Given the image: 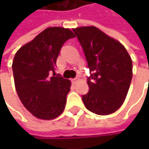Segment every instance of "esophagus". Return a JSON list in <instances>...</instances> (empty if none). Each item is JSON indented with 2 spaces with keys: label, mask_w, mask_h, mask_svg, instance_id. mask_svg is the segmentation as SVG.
Instances as JSON below:
<instances>
[{
  "label": "esophagus",
  "mask_w": 149,
  "mask_h": 149,
  "mask_svg": "<svg viewBox=\"0 0 149 149\" xmlns=\"http://www.w3.org/2000/svg\"><path fill=\"white\" fill-rule=\"evenodd\" d=\"M78 77H76V78H73L72 80V84H77V82H78Z\"/></svg>",
  "instance_id": "34e87169"
}]
</instances>
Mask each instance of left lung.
I'll use <instances>...</instances> for the list:
<instances>
[{"instance_id": "1", "label": "left lung", "mask_w": 149, "mask_h": 149, "mask_svg": "<svg viewBox=\"0 0 149 149\" xmlns=\"http://www.w3.org/2000/svg\"><path fill=\"white\" fill-rule=\"evenodd\" d=\"M84 49L91 76L90 91L82 97L87 109L106 116L116 112L123 104L132 79V59L118 40L96 26L72 29Z\"/></svg>"}]
</instances>
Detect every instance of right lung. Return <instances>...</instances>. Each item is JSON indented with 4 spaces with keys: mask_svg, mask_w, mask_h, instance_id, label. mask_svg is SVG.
Returning <instances> with one entry per match:
<instances>
[{
    "mask_svg": "<svg viewBox=\"0 0 149 149\" xmlns=\"http://www.w3.org/2000/svg\"><path fill=\"white\" fill-rule=\"evenodd\" d=\"M75 34L69 28L48 27L15 53L12 68L17 94L35 117L52 120L65 109L72 83L55 73L63 44Z\"/></svg>",
    "mask_w": 149,
    "mask_h": 149,
    "instance_id": "right-lung-1",
    "label": "right lung"
}]
</instances>
